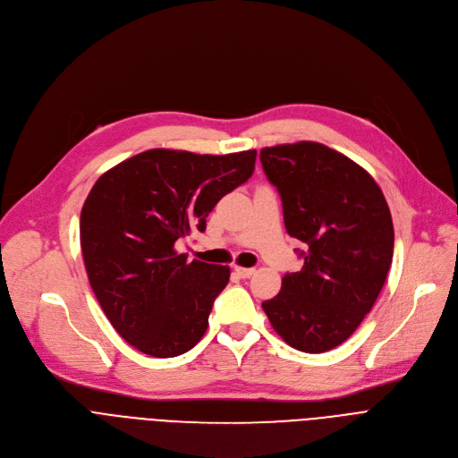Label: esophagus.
Returning <instances> with one entry per match:
<instances>
[{"mask_svg": "<svg viewBox=\"0 0 458 458\" xmlns=\"http://www.w3.org/2000/svg\"><path fill=\"white\" fill-rule=\"evenodd\" d=\"M235 274L241 277V279H248L255 274L253 268H242V267H235Z\"/></svg>", "mask_w": 458, "mask_h": 458, "instance_id": "34e87169", "label": "esophagus"}]
</instances>
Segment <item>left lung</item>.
Returning <instances> with one entry per match:
<instances>
[{"label":"left lung","instance_id":"8db88e82","mask_svg":"<svg viewBox=\"0 0 458 458\" xmlns=\"http://www.w3.org/2000/svg\"><path fill=\"white\" fill-rule=\"evenodd\" d=\"M259 157L286 232L306 244L304 267L283 277L263 310L292 348L328 352L359 328L387 277L395 241L387 203L362 166L326 145H277Z\"/></svg>","mask_w":458,"mask_h":458}]
</instances>
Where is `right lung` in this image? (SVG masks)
I'll use <instances>...</instances> for the list:
<instances>
[{
	"label": "right lung",
	"instance_id": "1",
	"mask_svg": "<svg viewBox=\"0 0 458 458\" xmlns=\"http://www.w3.org/2000/svg\"><path fill=\"white\" fill-rule=\"evenodd\" d=\"M255 157L154 148L92 186L80 219L87 276L114 330L136 350L177 357L205 335L230 268L188 260L175 244L205 232L223 195L253 174Z\"/></svg>",
	"mask_w": 458,
	"mask_h": 458
}]
</instances>
